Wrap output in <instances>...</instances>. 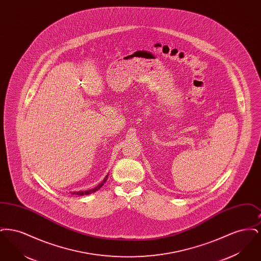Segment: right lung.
I'll list each match as a JSON object with an SVG mask.
<instances>
[{
	"label": "right lung",
	"instance_id": "1",
	"mask_svg": "<svg viewBox=\"0 0 261 261\" xmlns=\"http://www.w3.org/2000/svg\"><path fill=\"white\" fill-rule=\"evenodd\" d=\"M107 178H108V176L103 179V181L99 184V186L96 187V188H94V189H91V190H88V191H80V192H73L72 193V195H77V196H84V195H90V194H92V193H95L96 191H98L100 187H102L103 185V183L107 181Z\"/></svg>",
	"mask_w": 261,
	"mask_h": 261
}]
</instances>
